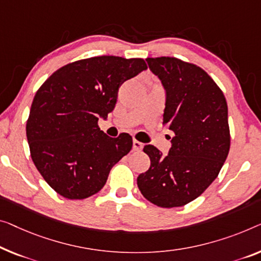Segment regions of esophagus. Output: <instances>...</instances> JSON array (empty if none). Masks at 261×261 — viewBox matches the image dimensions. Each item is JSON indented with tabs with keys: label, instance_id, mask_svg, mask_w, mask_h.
<instances>
[{
	"label": "esophagus",
	"instance_id": "1",
	"mask_svg": "<svg viewBox=\"0 0 261 261\" xmlns=\"http://www.w3.org/2000/svg\"><path fill=\"white\" fill-rule=\"evenodd\" d=\"M143 143L138 142V141H134L132 142V147H134L135 151H141L143 149Z\"/></svg>",
	"mask_w": 261,
	"mask_h": 261
}]
</instances>
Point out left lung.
<instances>
[{
  "mask_svg": "<svg viewBox=\"0 0 261 261\" xmlns=\"http://www.w3.org/2000/svg\"><path fill=\"white\" fill-rule=\"evenodd\" d=\"M165 90L163 124L174 132L168 154L144 146L151 165L137 178L141 193L159 207H179L200 196L230 151L227 103L211 77L173 57L146 58Z\"/></svg>",
  "mask_w": 261,
  "mask_h": 261,
  "instance_id": "8db88e82",
  "label": "left lung"
}]
</instances>
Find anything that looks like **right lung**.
<instances>
[{
	"instance_id": "obj_1",
	"label": "right lung",
	"mask_w": 261,
	"mask_h": 261,
	"mask_svg": "<svg viewBox=\"0 0 261 261\" xmlns=\"http://www.w3.org/2000/svg\"><path fill=\"white\" fill-rule=\"evenodd\" d=\"M146 69L142 58L91 57L58 69L38 89L27 139L36 169L62 197L85 199L99 192L130 152L129 134L111 138L97 123L114 111L120 85Z\"/></svg>"
}]
</instances>
